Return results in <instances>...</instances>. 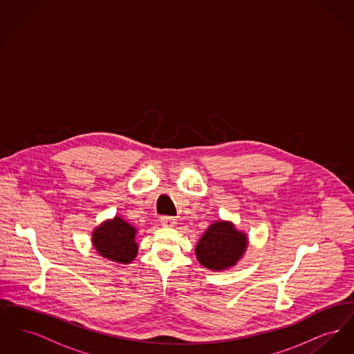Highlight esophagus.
I'll return each instance as SVG.
<instances>
[{
  "instance_id": "esophagus-1",
  "label": "esophagus",
  "mask_w": 354,
  "mask_h": 354,
  "mask_svg": "<svg viewBox=\"0 0 354 354\" xmlns=\"http://www.w3.org/2000/svg\"><path fill=\"white\" fill-rule=\"evenodd\" d=\"M160 224L163 225V227H174L175 224H176V219L175 218H171V216H163L162 219H160Z\"/></svg>"
}]
</instances>
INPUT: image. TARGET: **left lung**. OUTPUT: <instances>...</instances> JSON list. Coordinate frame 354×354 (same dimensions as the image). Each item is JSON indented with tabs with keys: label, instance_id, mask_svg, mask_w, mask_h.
<instances>
[{
	"label": "left lung",
	"instance_id": "1",
	"mask_svg": "<svg viewBox=\"0 0 354 354\" xmlns=\"http://www.w3.org/2000/svg\"><path fill=\"white\" fill-rule=\"evenodd\" d=\"M248 248V235L236 230L228 220L214 221L195 247L198 261L204 268L221 272L235 267Z\"/></svg>",
	"mask_w": 354,
	"mask_h": 354
}]
</instances>
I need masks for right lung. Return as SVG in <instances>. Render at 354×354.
<instances>
[{"instance_id":"right-lung-1","label":"right lung","mask_w":354,"mask_h":354,"mask_svg":"<svg viewBox=\"0 0 354 354\" xmlns=\"http://www.w3.org/2000/svg\"><path fill=\"white\" fill-rule=\"evenodd\" d=\"M136 228L120 216L104 220L91 234L94 250L110 261L130 264L138 253Z\"/></svg>"}]
</instances>
